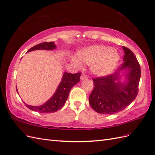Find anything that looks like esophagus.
I'll list each match as a JSON object with an SVG mask.
<instances>
[{
    "label": "esophagus",
    "instance_id": "1",
    "mask_svg": "<svg viewBox=\"0 0 155 155\" xmlns=\"http://www.w3.org/2000/svg\"><path fill=\"white\" fill-rule=\"evenodd\" d=\"M87 78H88V77H87L85 74H82L81 76V81L85 80V79H86Z\"/></svg>",
    "mask_w": 155,
    "mask_h": 155
}]
</instances>
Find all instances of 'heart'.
<instances>
[{
	"mask_svg": "<svg viewBox=\"0 0 155 155\" xmlns=\"http://www.w3.org/2000/svg\"><path fill=\"white\" fill-rule=\"evenodd\" d=\"M119 54L114 48L104 45H93L78 51L77 58L86 64L90 65L92 73L98 77L107 76L112 73L117 66ZM73 62L77 66L81 63L73 58Z\"/></svg>",
	"mask_w": 155,
	"mask_h": 155,
	"instance_id": "heart-1",
	"label": "heart"
}]
</instances>
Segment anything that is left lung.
<instances>
[{
	"label": "left lung",
	"mask_w": 155,
	"mask_h": 155,
	"mask_svg": "<svg viewBox=\"0 0 155 155\" xmlns=\"http://www.w3.org/2000/svg\"><path fill=\"white\" fill-rule=\"evenodd\" d=\"M124 63L117 73L107 77L94 78V89L89 96L92 108L98 113L112 114L121 111L135 99L141 77V68L136 57L128 48L122 46ZM125 71V81L120 74Z\"/></svg>",
	"instance_id": "left-lung-1"
}]
</instances>
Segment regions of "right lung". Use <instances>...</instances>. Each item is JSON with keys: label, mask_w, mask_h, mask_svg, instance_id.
Here are the masks:
<instances>
[{"label": "right lung", "mask_w": 155, "mask_h": 155, "mask_svg": "<svg viewBox=\"0 0 155 155\" xmlns=\"http://www.w3.org/2000/svg\"><path fill=\"white\" fill-rule=\"evenodd\" d=\"M55 48H56V45H55L54 42H45L38 44V45L32 47L27 51V52L37 50H52ZM81 75V73L71 74L67 72H64L61 81L55 93L48 100L45 102V104L39 106L29 105H27L25 102L24 104L29 109L41 113H51L58 111L65 104L71 89L80 81ZM16 90L18 92L17 88Z\"/></svg>", "instance_id": "right-lung-1"}]
</instances>
